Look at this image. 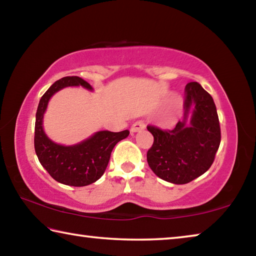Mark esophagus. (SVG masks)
I'll return each instance as SVG.
<instances>
[{"instance_id":"34e87169","label":"esophagus","mask_w":256,"mask_h":256,"mask_svg":"<svg viewBox=\"0 0 256 256\" xmlns=\"http://www.w3.org/2000/svg\"><path fill=\"white\" fill-rule=\"evenodd\" d=\"M146 128V124L144 120H136V123H133V125L131 126V132H138L140 130H144Z\"/></svg>"}]
</instances>
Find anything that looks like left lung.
<instances>
[{"instance_id":"8db88e82","label":"left lung","mask_w":256,"mask_h":256,"mask_svg":"<svg viewBox=\"0 0 256 256\" xmlns=\"http://www.w3.org/2000/svg\"><path fill=\"white\" fill-rule=\"evenodd\" d=\"M184 118L172 130L154 125L146 128L154 144L146 152L149 167L160 178L172 184H186L209 170L222 140L214 102L198 82L185 86ZM191 120L186 124L188 114Z\"/></svg>"}]
</instances>
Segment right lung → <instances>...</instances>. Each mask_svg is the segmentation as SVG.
Returning a JSON list of instances; mask_svg holds the SVG:
<instances>
[{
	"label": "right lung",
	"mask_w": 256,
	"mask_h": 256,
	"mask_svg": "<svg viewBox=\"0 0 256 256\" xmlns=\"http://www.w3.org/2000/svg\"><path fill=\"white\" fill-rule=\"evenodd\" d=\"M71 86H82L92 90L88 82L79 76H64L54 82L42 94L34 123V151L42 166L58 183L70 186L92 184L102 176L110 154L118 142L128 138V130L122 132L99 131L81 144L60 146L46 136L42 130V118L50 97L58 90Z\"/></svg>",
	"instance_id": "obj_1"
}]
</instances>
